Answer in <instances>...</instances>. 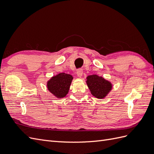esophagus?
Segmentation results:
<instances>
[{"label":"esophagus","mask_w":154,"mask_h":154,"mask_svg":"<svg viewBox=\"0 0 154 154\" xmlns=\"http://www.w3.org/2000/svg\"><path fill=\"white\" fill-rule=\"evenodd\" d=\"M76 74H77V76L79 78H81L82 76V75H83V71H82V69H78V70H77Z\"/></svg>","instance_id":"obj_1"}]
</instances>
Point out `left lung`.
<instances>
[{"label":"left lung","instance_id":"obj_1","mask_svg":"<svg viewBox=\"0 0 154 154\" xmlns=\"http://www.w3.org/2000/svg\"><path fill=\"white\" fill-rule=\"evenodd\" d=\"M86 83L91 94L97 99H103L112 89V83L102 76L92 74L87 76Z\"/></svg>","mask_w":154,"mask_h":154}]
</instances>
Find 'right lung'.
Wrapping results in <instances>:
<instances>
[{"mask_svg":"<svg viewBox=\"0 0 154 154\" xmlns=\"http://www.w3.org/2000/svg\"><path fill=\"white\" fill-rule=\"evenodd\" d=\"M72 80L71 74L61 72L51 77L47 82L46 86L56 98H63L68 94Z\"/></svg>","mask_w":154,"mask_h":154,"instance_id":"right-lung-1","label":"right lung"}]
</instances>
